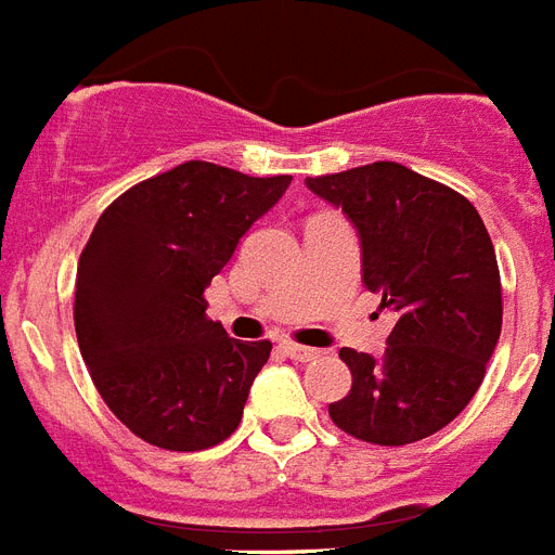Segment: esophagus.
<instances>
[{
	"label": "esophagus",
	"mask_w": 555,
	"mask_h": 555,
	"mask_svg": "<svg viewBox=\"0 0 555 555\" xmlns=\"http://www.w3.org/2000/svg\"><path fill=\"white\" fill-rule=\"evenodd\" d=\"M281 347H283V352L289 354L292 361H300V363H306V361H314V358H318V354H321V349H312V347H300V344H295V340H283Z\"/></svg>",
	"instance_id": "esophagus-1"
}]
</instances>
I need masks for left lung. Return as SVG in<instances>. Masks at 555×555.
<instances>
[{
	"label": "left lung",
	"mask_w": 555,
	"mask_h": 555,
	"mask_svg": "<svg viewBox=\"0 0 555 555\" xmlns=\"http://www.w3.org/2000/svg\"><path fill=\"white\" fill-rule=\"evenodd\" d=\"M306 185L347 215L363 286L396 312L380 358L340 349L352 389L330 403L332 421L380 447L433 436L476 396L502 335V278L485 220L467 197L401 163Z\"/></svg>",
	"instance_id": "obj_1"
}]
</instances>
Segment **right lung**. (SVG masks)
<instances>
[{
	"mask_svg": "<svg viewBox=\"0 0 555 555\" xmlns=\"http://www.w3.org/2000/svg\"><path fill=\"white\" fill-rule=\"evenodd\" d=\"M292 177L189 159L111 203L77 269L74 323L108 410L134 436L194 453L232 436L269 340H234L203 292Z\"/></svg>",
	"mask_w": 555,
	"mask_h": 555,
	"instance_id": "1",
	"label": "right lung"
}]
</instances>
